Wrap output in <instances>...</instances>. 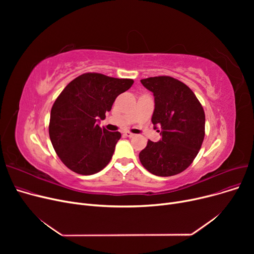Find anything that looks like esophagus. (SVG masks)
<instances>
[{
  "mask_svg": "<svg viewBox=\"0 0 254 254\" xmlns=\"http://www.w3.org/2000/svg\"><path fill=\"white\" fill-rule=\"evenodd\" d=\"M124 135H125V136H127V137H128V138H132V137L135 136V135L132 134V132H130V131H125V132H124Z\"/></svg>",
  "mask_w": 254,
  "mask_h": 254,
  "instance_id": "1",
  "label": "esophagus"
}]
</instances>
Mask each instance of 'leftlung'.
<instances>
[{"label": "left lung", "mask_w": 254, "mask_h": 254, "mask_svg": "<svg viewBox=\"0 0 254 254\" xmlns=\"http://www.w3.org/2000/svg\"><path fill=\"white\" fill-rule=\"evenodd\" d=\"M141 83L153 93L151 122L154 128L161 127L162 139L147 142L139 154L140 162L153 175H177L190 166L201 149L204 109L192 90L175 78L150 77L142 79Z\"/></svg>", "instance_id": "8db88e82"}]
</instances>
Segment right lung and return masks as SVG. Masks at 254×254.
I'll return each instance as SVG.
<instances>
[{
  "instance_id": "right-lung-1",
  "label": "right lung",
  "mask_w": 254,
  "mask_h": 254,
  "mask_svg": "<svg viewBox=\"0 0 254 254\" xmlns=\"http://www.w3.org/2000/svg\"><path fill=\"white\" fill-rule=\"evenodd\" d=\"M134 83L99 73H85L66 85L50 112L49 137L61 161L73 172L92 175L111 161L122 137L99 126L120 93Z\"/></svg>"
}]
</instances>
